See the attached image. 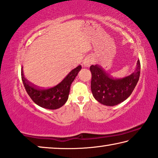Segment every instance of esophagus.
I'll use <instances>...</instances> for the list:
<instances>
[{"label": "esophagus", "instance_id": "1", "mask_svg": "<svg viewBox=\"0 0 158 158\" xmlns=\"http://www.w3.org/2000/svg\"><path fill=\"white\" fill-rule=\"evenodd\" d=\"M90 61L89 60H88V59H86V60H84V61L83 62V65H84V67H89V66H90Z\"/></svg>", "mask_w": 158, "mask_h": 158}]
</instances>
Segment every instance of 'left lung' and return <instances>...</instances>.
Instances as JSON below:
<instances>
[{
	"label": "left lung",
	"mask_w": 158,
	"mask_h": 158,
	"mask_svg": "<svg viewBox=\"0 0 158 158\" xmlns=\"http://www.w3.org/2000/svg\"><path fill=\"white\" fill-rule=\"evenodd\" d=\"M92 73L91 89L96 100L106 106H114L130 96L140 74V62L137 61L134 72L127 77L114 79L98 65L90 66Z\"/></svg>",
	"instance_id": "1"
}]
</instances>
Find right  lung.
<instances>
[{
	"instance_id": "obj_1",
	"label": "right lung",
	"mask_w": 158,
	"mask_h": 158,
	"mask_svg": "<svg viewBox=\"0 0 158 158\" xmlns=\"http://www.w3.org/2000/svg\"><path fill=\"white\" fill-rule=\"evenodd\" d=\"M81 66L71 71L57 85L50 88H40L27 81L22 74L21 79L26 92L37 105L48 110H56L67 101L71 84L78 74Z\"/></svg>"
}]
</instances>
